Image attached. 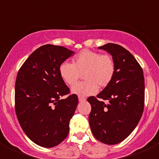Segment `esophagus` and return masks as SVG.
Segmentation results:
<instances>
[{
    "label": "esophagus",
    "instance_id": "34e87169",
    "mask_svg": "<svg viewBox=\"0 0 159 159\" xmlns=\"http://www.w3.org/2000/svg\"><path fill=\"white\" fill-rule=\"evenodd\" d=\"M85 100H86V99H85L84 97H79V101H80V102H84V101Z\"/></svg>",
    "mask_w": 159,
    "mask_h": 159
}]
</instances>
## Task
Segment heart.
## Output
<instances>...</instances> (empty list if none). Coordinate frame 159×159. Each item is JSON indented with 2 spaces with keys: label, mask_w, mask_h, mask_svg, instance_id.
I'll return each instance as SVG.
<instances>
[{
  "label": "heart",
  "mask_w": 159,
  "mask_h": 159,
  "mask_svg": "<svg viewBox=\"0 0 159 159\" xmlns=\"http://www.w3.org/2000/svg\"><path fill=\"white\" fill-rule=\"evenodd\" d=\"M116 66L110 55L84 49L75 56L72 64L63 62L59 66V74L67 85H73L84 74V82L71 88V92L80 97L96 93L100 88H106L113 80Z\"/></svg>",
  "instance_id": "obj_1"
}]
</instances>
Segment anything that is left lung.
Returning <instances> with one entry per match:
<instances>
[{
  "label": "left lung",
  "instance_id": "obj_1",
  "mask_svg": "<svg viewBox=\"0 0 159 159\" xmlns=\"http://www.w3.org/2000/svg\"><path fill=\"white\" fill-rule=\"evenodd\" d=\"M99 48L111 55L116 71L107 87L96 97L88 98L92 106L89 124L97 140L114 145L127 139L141 119L145 99L144 76L134 56L123 47L109 43Z\"/></svg>",
  "mask_w": 159,
  "mask_h": 159
}]
</instances>
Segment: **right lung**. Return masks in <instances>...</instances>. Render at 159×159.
<instances>
[{"label":"right lung","instance_id":"obj_1","mask_svg":"<svg viewBox=\"0 0 159 159\" xmlns=\"http://www.w3.org/2000/svg\"><path fill=\"white\" fill-rule=\"evenodd\" d=\"M73 55L74 52L62 46L45 44L29 56L16 75V117L26 135L40 147H56L69 132L78 97L69 95L59 66Z\"/></svg>","mask_w":159,"mask_h":159}]
</instances>
